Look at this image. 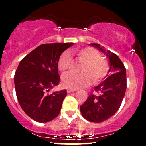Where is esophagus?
Wrapping results in <instances>:
<instances>
[{
	"instance_id": "1",
	"label": "esophagus",
	"mask_w": 146,
	"mask_h": 146,
	"mask_svg": "<svg viewBox=\"0 0 146 146\" xmlns=\"http://www.w3.org/2000/svg\"><path fill=\"white\" fill-rule=\"evenodd\" d=\"M76 90L75 89H70V88H68V89H67V92L68 93H70V92H74V91H76Z\"/></svg>"
}]
</instances>
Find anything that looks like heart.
<instances>
[{
    "label": "heart",
    "instance_id": "1",
    "mask_svg": "<svg viewBox=\"0 0 146 146\" xmlns=\"http://www.w3.org/2000/svg\"><path fill=\"white\" fill-rule=\"evenodd\" d=\"M74 54L83 62L80 73H68L64 76L63 85L70 89H78L89 85L91 81L94 83L101 82L109 72V64L102 58L99 51L92 47H84L74 50ZM71 58L68 52L63 53L58 61V68L64 73L69 69Z\"/></svg>",
    "mask_w": 146,
    "mask_h": 146
}]
</instances>
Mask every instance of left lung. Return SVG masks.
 Instances as JSON below:
<instances>
[{
    "label": "left lung",
    "instance_id": "8db88e82",
    "mask_svg": "<svg viewBox=\"0 0 146 146\" xmlns=\"http://www.w3.org/2000/svg\"><path fill=\"white\" fill-rule=\"evenodd\" d=\"M106 54L110 60L109 72L113 73L94 88L93 92L80 107L82 117L86 120L100 123L116 114L121 104L126 90V71L118 56L105 51L98 44H90Z\"/></svg>",
    "mask_w": 146,
    "mask_h": 146
}]
</instances>
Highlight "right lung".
I'll use <instances>...</instances> for the list:
<instances>
[{"label":"right lung","instance_id":"add662e5","mask_svg":"<svg viewBox=\"0 0 146 146\" xmlns=\"http://www.w3.org/2000/svg\"><path fill=\"white\" fill-rule=\"evenodd\" d=\"M73 43L44 44L25 56L14 76L16 95L20 107L28 117L40 123L58 117L66 90L46 94L58 85L60 76L58 61L61 54Z\"/></svg>","mask_w":146,"mask_h":146}]
</instances>
